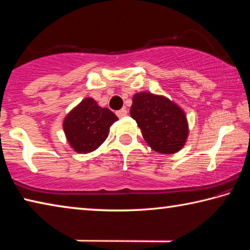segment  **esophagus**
Listing matches in <instances>:
<instances>
[{
  "instance_id": "34e87169",
  "label": "esophagus",
  "mask_w": 250,
  "mask_h": 250,
  "mask_svg": "<svg viewBox=\"0 0 250 250\" xmlns=\"http://www.w3.org/2000/svg\"><path fill=\"white\" fill-rule=\"evenodd\" d=\"M116 113H117V116H118V117H119V118H122V117L126 116V113H128V111H126V109H125V108H122L121 110H118V111H117Z\"/></svg>"
}]
</instances>
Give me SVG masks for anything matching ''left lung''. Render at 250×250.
Masks as SVG:
<instances>
[{"label":"left lung","mask_w":250,"mask_h":250,"mask_svg":"<svg viewBox=\"0 0 250 250\" xmlns=\"http://www.w3.org/2000/svg\"><path fill=\"white\" fill-rule=\"evenodd\" d=\"M130 115L146 142L159 153H176L188 140L189 130L185 112L167 97L138 92L133 96Z\"/></svg>","instance_id":"8db88e82"}]
</instances>
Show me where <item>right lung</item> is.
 Returning <instances> with one entry per match:
<instances>
[{"instance_id":"add662e5","label":"right lung","mask_w":250,"mask_h":250,"mask_svg":"<svg viewBox=\"0 0 250 250\" xmlns=\"http://www.w3.org/2000/svg\"><path fill=\"white\" fill-rule=\"evenodd\" d=\"M118 117L101 108L92 98H84L66 116L62 129L67 141L78 153H89L103 145Z\"/></svg>"}]
</instances>
